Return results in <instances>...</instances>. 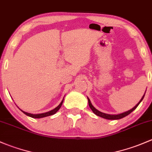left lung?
Masks as SVG:
<instances>
[{"label":"left lung","mask_w":152,"mask_h":152,"mask_svg":"<svg viewBox=\"0 0 152 152\" xmlns=\"http://www.w3.org/2000/svg\"><path fill=\"white\" fill-rule=\"evenodd\" d=\"M145 93H146V92H145ZM144 96H145V94H143V96H142V98L140 99V101H139V102L137 103V104H136V105L134 106V107H132V109H130V110L126 111V112L121 113L115 114V115H111V114H107V113H102V112H100L99 110H98L97 109H96L94 107L93 105H92L90 99H89L88 97V105H89V107H90V108L91 109L92 111H93L94 113L96 114V115H98V116H99V117H102V118H105V119L118 120V119H121V118H124V117L126 116V115H129V113H132L134 110H135V109L137 108V106H138V104H140V102H141V101L143 100V98H144Z\"/></svg>","instance_id":"8db88e82"}]
</instances>
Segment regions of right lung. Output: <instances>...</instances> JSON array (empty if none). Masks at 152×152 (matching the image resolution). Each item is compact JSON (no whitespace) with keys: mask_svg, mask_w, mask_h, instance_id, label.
<instances>
[{"mask_svg":"<svg viewBox=\"0 0 152 152\" xmlns=\"http://www.w3.org/2000/svg\"><path fill=\"white\" fill-rule=\"evenodd\" d=\"M64 99L62 100L60 104H58V105L57 106V107H56V108H54L53 110H50L48 111V112H46V113H39V114H32V113H27V112H25V111L22 110L21 109H20V110L22 111L23 113H24L25 114H26V115H28V116H30L31 117V118H44V117H46V116H49V115H52L53 114H55L56 113H57V111L59 110V109L61 108V107L62 104H63V102H64Z\"/></svg>","mask_w":152,"mask_h":152,"instance_id":"1","label":"right lung"}]
</instances>
